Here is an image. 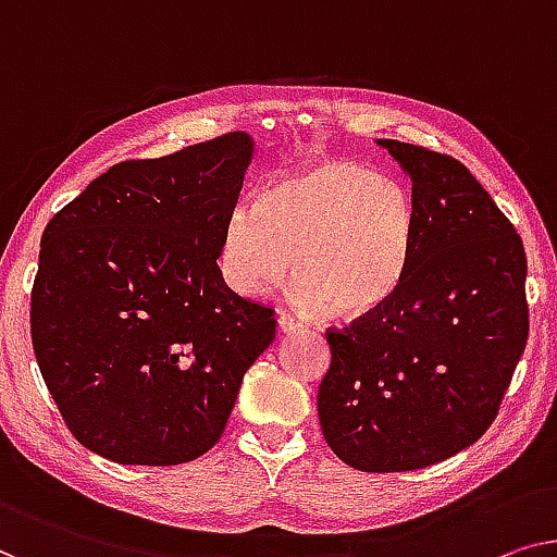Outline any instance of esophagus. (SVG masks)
<instances>
[{
	"label": "esophagus",
	"mask_w": 557,
	"mask_h": 557,
	"mask_svg": "<svg viewBox=\"0 0 557 557\" xmlns=\"http://www.w3.org/2000/svg\"><path fill=\"white\" fill-rule=\"evenodd\" d=\"M277 327H280L282 335H293V332L302 330V322H300V320H295V318H289V314H280Z\"/></svg>",
	"instance_id": "34e87169"
}]
</instances>
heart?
<instances>
[{
	"label": "heart",
	"mask_w": 557,
	"mask_h": 557,
	"mask_svg": "<svg viewBox=\"0 0 557 557\" xmlns=\"http://www.w3.org/2000/svg\"><path fill=\"white\" fill-rule=\"evenodd\" d=\"M414 210L397 182L347 160H322L270 182L230 212L220 245L227 285L257 297L285 282L310 312L358 320L377 312L408 275Z\"/></svg>",
	"instance_id": "b5f03b06"
}]
</instances>
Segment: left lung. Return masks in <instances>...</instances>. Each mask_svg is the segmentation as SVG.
<instances>
[{"label":"left lung","instance_id":"1","mask_svg":"<svg viewBox=\"0 0 557 557\" xmlns=\"http://www.w3.org/2000/svg\"><path fill=\"white\" fill-rule=\"evenodd\" d=\"M412 180L408 275L377 312L330 327L322 435L362 472L428 468L493 425L528 345L518 230L450 154L377 139Z\"/></svg>","mask_w":557,"mask_h":557}]
</instances>
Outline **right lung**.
<instances>
[{"instance_id":"obj_1","label":"right lung","mask_w":557,"mask_h":557,"mask_svg":"<svg viewBox=\"0 0 557 557\" xmlns=\"http://www.w3.org/2000/svg\"><path fill=\"white\" fill-rule=\"evenodd\" d=\"M252 143L227 132L112 164L41 235L32 347L64 425L120 465L197 460L225 433L275 310L218 268Z\"/></svg>"}]
</instances>
